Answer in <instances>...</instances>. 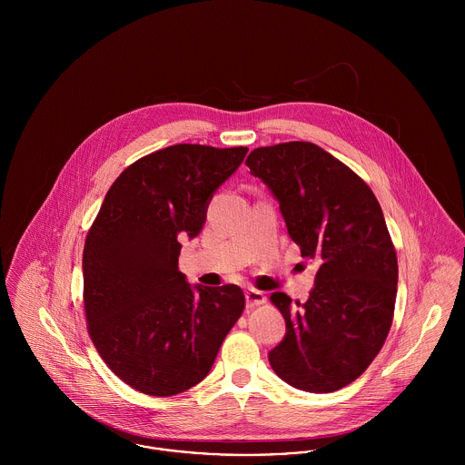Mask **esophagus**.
Listing matches in <instances>:
<instances>
[{
    "label": "esophagus",
    "instance_id": "esophagus-1",
    "mask_svg": "<svg viewBox=\"0 0 465 465\" xmlns=\"http://www.w3.org/2000/svg\"><path fill=\"white\" fill-rule=\"evenodd\" d=\"M245 299H247V306L249 308H256V306H262L266 302V295L263 292L256 290V288H249L245 292Z\"/></svg>",
    "mask_w": 465,
    "mask_h": 465
}]
</instances>
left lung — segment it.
I'll return each mask as SVG.
<instances>
[{"mask_svg":"<svg viewBox=\"0 0 465 465\" xmlns=\"http://www.w3.org/2000/svg\"><path fill=\"white\" fill-rule=\"evenodd\" d=\"M245 164L279 200L301 256L319 263L306 302L270 295L286 334L268 361L299 391H340L372 363L394 319L398 256L381 205L361 177L308 141L256 148Z\"/></svg>","mask_w":465,"mask_h":465,"instance_id":"obj_1","label":"left lung"}]
</instances>
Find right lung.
Segmentation results:
<instances>
[{"mask_svg": "<svg viewBox=\"0 0 465 465\" xmlns=\"http://www.w3.org/2000/svg\"><path fill=\"white\" fill-rule=\"evenodd\" d=\"M247 152L184 143L137 159L113 183L85 236L87 331L107 367L137 392L168 398L195 387L243 313L240 286L193 290L179 254Z\"/></svg>", "mask_w": 465, "mask_h": 465, "instance_id": "1", "label": "right lung"}]
</instances>
